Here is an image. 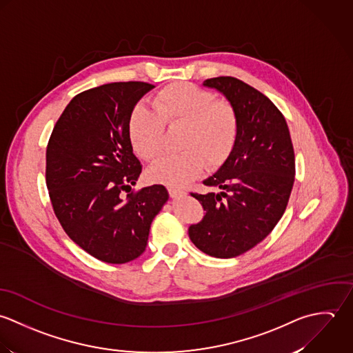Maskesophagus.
<instances>
[{
  "instance_id": "obj_1",
  "label": "esophagus",
  "mask_w": 353,
  "mask_h": 353,
  "mask_svg": "<svg viewBox=\"0 0 353 353\" xmlns=\"http://www.w3.org/2000/svg\"><path fill=\"white\" fill-rule=\"evenodd\" d=\"M168 191L172 198H177V196H181L185 194L183 190H180L179 187H173V185H168Z\"/></svg>"
}]
</instances>
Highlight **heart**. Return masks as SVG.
Returning <instances> with one entry per match:
<instances>
[{
  "instance_id": "b5f03b06",
  "label": "heart",
  "mask_w": 353,
  "mask_h": 353,
  "mask_svg": "<svg viewBox=\"0 0 353 353\" xmlns=\"http://www.w3.org/2000/svg\"><path fill=\"white\" fill-rule=\"evenodd\" d=\"M154 110L139 105L130 120L134 150L148 162L157 161L165 150L169 130L184 128L180 148L155 163L148 176L161 183L180 185L196 177L206 163L218 168L232 152L239 134V119L228 102L192 83H173L152 98Z\"/></svg>"
}]
</instances>
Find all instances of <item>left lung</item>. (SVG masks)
<instances>
[{"instance_id":"1","label":"left lung","mask_w":353,"mask_h":353,"mask_svg":"<svg viewBox=\"0 0 353 353\" xmlns=\"http://www.w3.org/2000/svg\"><path fill=\"white\" fill-rule=\"evenodd\" d=\"M203 85L222 92L239 119V134L223 165L191 194L206 212L191 225V241L205 254L228 259L259 244L281 219L294 181V151L285 117L261 91L219 76Z\"/></svg>"}]
</instances>
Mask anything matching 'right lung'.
<instances>
[{
	"label": "right lung",
	"instance_id": "1",
	"mask_svg": "<svg viewBox=\"0 0 353 353\" xmlns=\"http://www.w3.org/2000/svg\"><path fill=\"white\" fill-rule=\"evenodd\" d=\"M152 88L144 81H119L77 94L48 143L46 185L54 214L80 248L106 263L141 256L151 222L169 199L161 184L131 191L141 165L130 120Z\"/></svg>",
	"mask_w": 353,
	"mask_h": 353
}]
</instances>
